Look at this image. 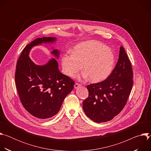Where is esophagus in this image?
Instances as JSON below:
<instances>
[{"label": "esophagus", "mask_w": 151, "mask_h": 151, "mask_svg": "<svg viewBox=\"0 0 151 151\" xmlns=\"http://www.w3.org/2000/svg\"><path fill=\"white\" fill-rule=\"evenodd\" d=\"M81 86V84L80 83H76L75 84V85H74V87H75V88H78L79 87H80Z\"/></svg>", "instance_id": "obj_1"}]
</instances>
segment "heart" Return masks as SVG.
Instances as JSON below:
<instances>
[{"label":"heart","instance_id":"obj_1","mask_svg":"<svg viewBox=\"0 0 151 151\" xmlns=\"http://www.w3.org/2000/svg\"><path fill=\"white\" fill-rule=\"evenodd\" d=\"M115 62L111 48L97 41H88L76 45L72 54L64 55L61 59L64 73L75 76L81 70L84 76L94 82L102 81L111 74Z\"/></svg>","mask_w":151,"mask_h":151}]
</instances>
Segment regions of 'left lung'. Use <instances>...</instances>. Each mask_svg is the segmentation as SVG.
Wrapping results in <instances>:
<instances>
[{
  "label": "left lung",
  "mask_w": 151,
  "mask_h": 151,
  "mask_svg": "<svg viewBox=\"0 0 151 151\" xmlns=\"http://www.w3.org/2000/svg\"><path fill=\"white\" fill-rule=\"evenodd\" d=\"M131 62L122 46L119 59L111 73L104 81L87 86L88 97L82 103L89 118L100 123L109 121L125 106L133 86Z\"/></svg>",
  "instance_id": "obj_1"
}]
</instances>
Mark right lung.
I'll list each match as a JSON object with an SVG mask.
<instances>
[{
	"instance_id": "add662e5",
	"label": "right lung",
	"mask_w": 151,
	"mask_h": 151,
	"mask_svg": "<svg viewBox=\"0 0 151 151\" xmlns=\"http://www.w3.org/2000/svg\"><path fill=\"white\" fill-rule=\"evenodd\" d=\"M55 40V37H44L31 42L23 49L16 65L15 81L20 101L29 113L42 119L51 118L58 113L75 83L60 72L55 59L50 60L45 65L37 66L29 57L32 47ZM52 53L58 57L57 50Z\"/></svg>"
}]
</instances>
